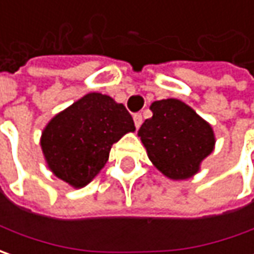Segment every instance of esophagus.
Masks as SVG:
<instances>
[{"mask_svg": "<svg viewBox=\"0 0 254 254\" xmlns=\"http://www.w3.org/2000/svg\"><path fill=\"white\" fill-rule=\"evenodd\" d=\"M132 119H134V124H135V127H137V128H140V126L142 124V114H141V113H135V114L132 116Z\"/></svg>", "mask_w": 254, "mask_h": 254, "instance_id": "1", "label": "esophagus"}]
</instances>
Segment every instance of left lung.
<instances>
[{"instance_id": "obj_1", "label": "left lung", "mask_w": 254, "mask_h": 254, "mask_svg": "<svg viewBox=\"0 0 254 254\" xmlns=\"http://www.w3.org/2000/svg\"><path fill=\"white\" fill-rule=\"evenodd\" d=\"M151 119L138 130L148 158L170 180L193 177L215 147L209 123L178 99H165L150 106Z\"/></svg>"}]
</instances>
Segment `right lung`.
I'll return each mask as SVG.
<instances>
[{
    "label": "right lung",
    "mask_w": 254,
    "mask_h": 254,
    "mask_svg": "<svg viewBox=\"0 0 254 254\" xmlns=\"http://www.w3.org/2000/svg\"><path fill=\"white\" fill-rule=\"evenodd\" d=\"M134 130L122 103L89 93L48 123L41 147L48 168L59 180L83 188L106 165L113 144Z\"/></svg>",
    "instance_id": "obj_1"
}]
</instances>
